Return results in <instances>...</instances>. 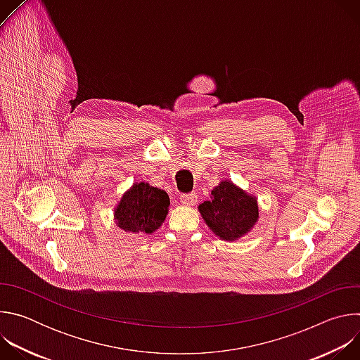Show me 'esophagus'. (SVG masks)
I'll return each instance as SVG.
<instances>
[{
	"label": "esophagus",
	"mask_w": 360,
	"mask_h": 360,
	"mask_svg": "<svg viewBox=\"0 0 360 360\" xmlns=\"http://www.w3.org/2000/svg\"><path fill=\"white\" fill-rule=\"evenodd\" d=\"M196 193H184L181 195V203L184 205V207H193V205L196 203Z\"/></svg>",
	"instance_id": "esophagus-1"
}]
</instances>
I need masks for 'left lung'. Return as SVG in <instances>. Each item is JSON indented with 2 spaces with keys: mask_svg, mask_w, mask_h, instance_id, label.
I'll list each match as a JSON object with an SVG mask.
<instances>
[{
  "mask_svg": "<svg viewBox=\"0 0 360 360\" xmlns=\"http://www.w3.org/2000/svg\"><path fill=\"white\" fill-rule=\"evenodd\" d=\"M198 211L208 228L222 240L233 242L248 235L259 219L258 198L231 179L221 182L202 202Z\"/></svg>",
  "mask_w": 360,
  "mask_h": 360,
  "instance_id": "left-lung-1",
  "label": "left lung"
}]
</instances>
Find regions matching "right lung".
<instances>
[{"label":"right lung","mask_w":360,"mask_h":360,"mask_svg":"<svg viewBox=\"0 0 360 360\" xmlns=\"http://www.w3.org/2000/svg\"><path fill=\"white\" fill-rule=\"evenodd\" d=\"M169 196L148 182H134L114 208L117 226L128 233L150 235L164 224L169 211Z\"/></svg>","instance_id":"obj_1"}]
</instances>
